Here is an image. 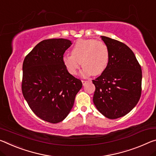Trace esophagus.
<instances>
[{
  "label": "esophagus",
  "instance_id": "esophagus-1",
  "mask_svg": "<svg viewBox=\"0 0 156 156\" xmlns=\"http://www.w3.org/2000/svg\"><path fill=\"white\" fill-rule=\"evenodd\" d=\"M87 82V80H82V83H83V85H85V84Z\"/></svg>",
  "mask_w": 156,
  "mask_h": 156
}]
</instances>
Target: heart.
<instances>
[{"label":"heart","mask_w":156,"mask_h":156,"mask_svg":"<svg viewBox=\"0 0 156 156\" xmlns=\"http://www.w3.org/2000/svg\"><path fill=\"white\" fill-rule=\"evenodd\" d=\"M108 46L96 39H79L74 44L71 55H65L62 62L69 73L76 75L82 65L83 75H100L109 63Z\"/></svg>","instance_id":"1"}]
</instances>
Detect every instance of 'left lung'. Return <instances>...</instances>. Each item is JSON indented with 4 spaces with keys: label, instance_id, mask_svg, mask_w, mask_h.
Instances as JSON below:
<instances>
[{
    "label": "left lung",
    "instance_id": "obj_1",
    "mask_svg": "<svg viewBox=\"0 0 156 156\" xmlns=\"http://www.w3.org/2000/svg\"><path fill=\"white\" fill-rule=\"evenodd\" d=\"M101 39L110 51L104 72L92 82L96 90L93 102L105 117L115 119L127 115L142 93V69L131 49L121 41L105 36Z\"/></svg>",
    "mask_w": 156,
    "mask_h": 156
}]
</instances>
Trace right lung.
<instances>
[{"label":"right lung","instance_id":"add662e5","mask_svg":"<svg viewBox=\"0 0 156 156\" xmlns=\"http://www.w3.org/2000/svg\"><path fill=\"white\" fill-rule=\"evenodd\" d=\"M71 44L66 39H46L24 59L22 93L32 111L47 122L65 119L82 88L81 80L69 73L62 62Z\"/></svg>","mask_w":156,"mask_h":156}]
</instances>
